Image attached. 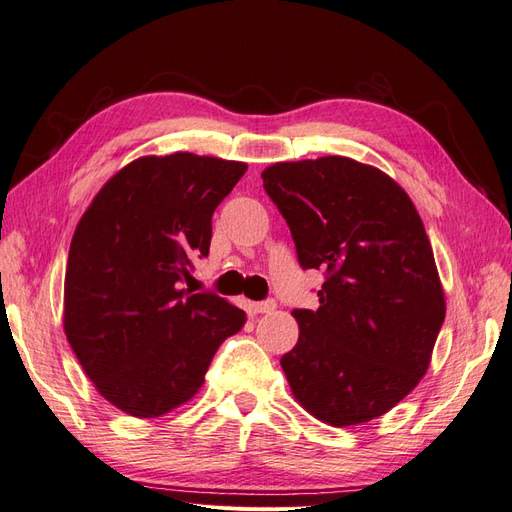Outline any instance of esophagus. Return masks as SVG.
I'll list each match as a JSON object with an SVG mask.
<instances>
[{
  "label": "esophagus",
  "mask_w": 512,
  "mask_h": 512,
  "mask_svg": "<svg viewBox=\"0 0 512 512\" xmlns=\"http://www.w3.org/2000/svg\"><path fill=\"white\" fill-rule=\"evenodd\" d=\"M275 307H277V303H275L273 299H267V301L254 303V312H256V314H271Z\"/></svg>",
  "instance_id": "1"
}]
</instances>
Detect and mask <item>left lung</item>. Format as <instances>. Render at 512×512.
Listing matches in <instances>:
<instances>
[{"instance_id":"left-lung-1","label":"left lung","mask_w":512,"mask_h":512,"mask_svg":"<svg viewBox=\"0 0 512 512\" xmlns=\"http://www.w3.org/2000/svg\"><path fill=\"white\" fill-rule=\"evenodd\" d=\"M262 181L299 265L327 275L316 312H292V395L335 427L382 416L425 376L446 314L421 215L389 175L342 156L273 164Z\"/></svg>"}]
</instances>
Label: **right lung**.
I'll return each instance as SVG.
<instances>
[{"label":"right lung","instance_id":"add662e5","mask_svg":"<svg viewBox=\"0 0 512 512\" xmlns=\"http://www.w3.org/2000/svg\"><path fill=\"white\" fill-rule=\"evenodd\" d=\"M247 164L194 153L138 158L108 179L74 230L64 331L100 395L156 418L192 399L245 312L183 288L211 218Z\"/></svg>","mask_w":512,"mask_h":512}]
</instances>
